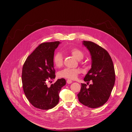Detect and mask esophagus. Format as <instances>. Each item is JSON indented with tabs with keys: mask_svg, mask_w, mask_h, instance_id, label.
I'll use <instances>...</instances> for the list:
<instances>
[{
	"mask_svg": "<svg viewBox=\"0 0 132 132\" xmlns=\"http://www.w3.org/2000/svg\"><path fill=\"white\" fill-rule=\"evenodd\" d=\"M72 82V80H70V79H67V83L68 84H71Z\"/></svg>",
	"mask_w": 132,
	"mask_h": 132,
	"instance_id": "esophagus-1",
	"label": "esophagus"
}]
</instances>
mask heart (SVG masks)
Segmentation results:
<instances>
[{
    "instance_id": "1",
    "label": "heart",
    "mask_w": 132,
    "mask_h": 132,
    "mask_svg": "<svg viewBox=\"0 0 132 132\" xmlns=\"http://www.w3.org/2000/svg\"><path fill=\"white\" fill-rule=\"evenodd\" d=\"M69 52L78 60L83 59L84 56V53L77 48H71L69 50ZM53 63L57 67H61L63 64V59L61 53L56 52L53 56ZM81 72L80 69L78 68H66L60 70L57 73L58 77L60 78H65L69 79H75L77 78L78 75Z\"/></svg>"
}]
</instances>
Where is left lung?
<instances>
[{"label": "left lung", "instance_id": "1", "mask_svg": "<svg viewBox=\"0 0 132 132\" xmlns=\"http://www.w3.org/2000/svg\"><path fill=\"white\" fill-rule=\"evenodd\" d=\"M83 44L89 51L92 60L91 68L85 78V81H92L87 87L81 84L80 91L77 95L79 102L91 108L103 105L108 100L114 85V67L109 53L103 48L91 41H83Z\"/></svg>", "mask_w": 132, "mask_h": 132}]
</instances>
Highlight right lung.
Returning <instances> with one entry per match:
<instances>
[{
	"instance_id": "1",
	"label": "right lung",
	"mask_w": 132,
	"mask_h": 132,
	"mask_svg": "<svg viewBox=\"0 0 132 132\" xmlns=\"http://www.w3.org/2000/svg\"><path fill=\"white\" fill-rule=\"evenodd\" d=\"M59 41L40 44L28 56L22 71L23 89L29 101L41 110L52 109L59 102V93L66 85L64 78L48 87L46 82L55 78L53 56Z\"/></svg>"
}]
</instances>
